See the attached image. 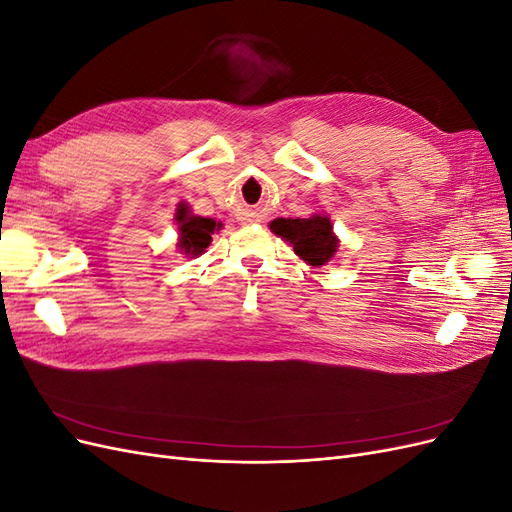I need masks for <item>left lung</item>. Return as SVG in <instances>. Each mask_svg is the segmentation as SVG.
<instances>
[{"label":"left lung","mask_w":512,"mask_h":512,"mask_svg":"<svg viewBox=\"0 0 512 512\" xmlns=\"http://www.w3.org/2000/svg\"><path fill=\"white\" fill-rule=\"evenodd\" d=\"M273 235L292 245L297 254L309 267H322L335 256L339 239L333 232L331 218L324 213H314L309 218H277L269 224Z\"/></svg>","instance_id":"obj_1"}]
</instances>
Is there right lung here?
<instances>
[{
  "mask_svg": "<svg viewBox=\"0 0 512 512\" xmlns=\"http://www.w3.org/2000/svg\"><path fill=\"white\" fill-rule=\"evenodd\" d=\"M175 222L179 230L177 250L190 258H198L200 254H205L213 241L211 235L222 228V222L213 218H203V215H194L185 203H179Z\"/></svg>",
  "mask_w": 512,
  "mask_h": 512,
  "instance_id": "add662e5",
  "label": "right lung"
}]
</instances>
